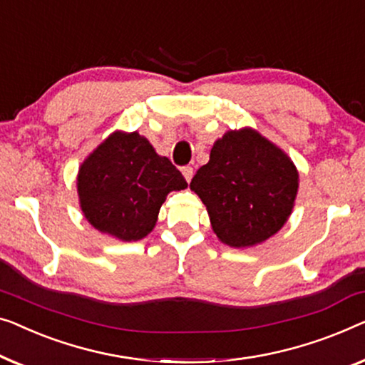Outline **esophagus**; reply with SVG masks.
I'll return each mask as SVG.
<instances>
[{
    "label": "esophagus",
    "mask_w": 365,
    "mask_h": 365,
    "mask_svg": "<svg viewBox=\"0 0 365 365\" xmlns=\"http://www.w3.org/2000/svg\"><path fill=\"white\" fill-rule=\"evenodd\" d=\"M181 171H182V176H184V179H186L187 182H191V179H192V174H194L192 168H191V166H184Z\"/></svg>",
    "instance_id": "esophagus-1"
}]
</instances>
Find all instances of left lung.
Here are the masks:
<instances>
[{"mask_svg": "<svg viewBox=\"0 0 365 365\" xmlns=\"http://www.w3.org/2000/svg\"><path fill=\"white\" fill-rule=\"evenodd\" d=\"M189 187L204 202L222 244L247 248L263 244L287 224L299 174L282 148L245 126L215 141L209 163Z\"/></svg>", "mask_w": 365, "mask_h": 365, "instance_id": "8db88e82", "label": "left lung"}]
</instances>
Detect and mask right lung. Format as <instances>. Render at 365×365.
Listing matches in <instances>:
<instances>
[{
    "mask_svg": "<svg viewBox=\"0 0 365 365\" xmlns=\"http://www.w3.org/2000/svg\"><path fill=\"white\" fill-rule=\"evenodd\" d=\"M182 174L138 131H113L78 168L83 217L121 242L145 239L155 229L166 195L186 189Z\"/></svg>",
    "mask_w": 365,
    "mask_h": 365,
    "instance_id": "add662e5",
    "label": "right lung"
}]
</instances>
